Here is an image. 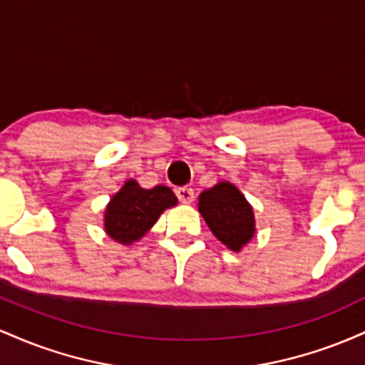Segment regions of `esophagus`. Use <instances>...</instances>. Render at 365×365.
Wrapping results in <instances>:
<instances>
[{
    "label": "esophagus",
    "mask_w": 365,
    "mask_h": 365,
    "mask_svg": "<svg viewBox=\"0 0 365 365\" xmlns=\"http://www.w3.org/2000/svg\"><path fill=\"white\" fill-rule=\"evenodd\" d=\"M175 194H177L178 200L182 204H190L192 200H194V190H192L190 187H178L177 190H175Z\"/></svg>",
    "instance_id": "34e87169"
}]
</instances>
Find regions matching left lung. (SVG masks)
Masks as SVG:
<instances>
[{
	"mask_svg": "<svg viewBox=\"0 0 365 365\" xmlns=\"http://www.w3.org/2000/svg\"><path fill=\"white\" fill-rule=\"evenodd\" d=\"M199 211L211 232L232 250H240L254 237L252 207L235 185L221 182L199 197Z\"/></svg>",
	"mask_w": 365,
	"mask_h": 365,
	"instance_id": "8db88e82",
	"label": "left lung"
}]
</instances>
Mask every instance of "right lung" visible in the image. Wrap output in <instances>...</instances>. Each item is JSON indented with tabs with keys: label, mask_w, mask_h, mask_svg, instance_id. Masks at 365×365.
Returning <instances> with one entry per match:
<instances>
[{
	"label": "right lung",
	"mask_w": 365,
	"mask_h": 365,
	"mask_svg": "<svg viewBox=\"0 0 365 365\" xmlns=\"http://www.w3.org/2000/svg\"><path fill=\"white\" fill-rule=\"evenodd\" d=\"M175 204L177 197L171 188L156 185L145 190L135 180H128L108 204L104 228L116 242L130 245L144 237L150 226L156 223L159 215Z\"/></svg>",
	"instance_id": "right-lung-1"
}]
</instances>
